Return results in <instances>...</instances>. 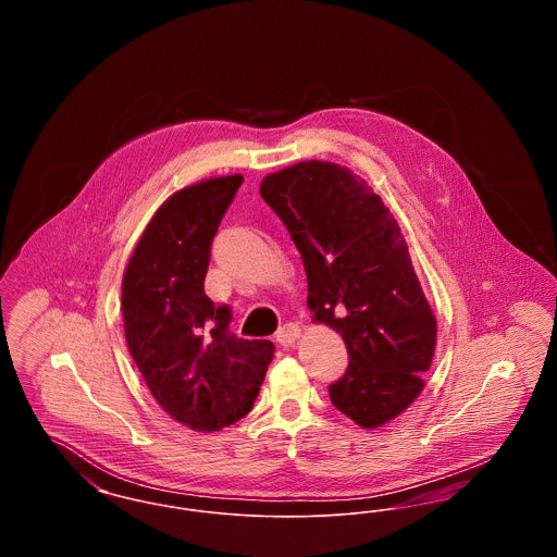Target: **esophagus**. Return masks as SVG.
<instances>
[{
    "label": "esophagus",
    "mask_w": 557,
    "mask_h": 557,
    "mask_svg": "<svg viewBox=\"0 0 557 557\" xmlns=\"http://www.w3.org/2000/svg\"><path fill=\"white\" fill-rule=\"evenodd\" d=\"M300 336V327L296 323H286L275 332V343L280 346H290Z\"/></svg>",
    "instance_id": "obj_1"
}]
</instances>
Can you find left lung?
I'll return each mask as SVG.
<instances>
[{
	"mask_svg": "<svg viewBox=\"0 0 557 557\" xmlns=\"http://www.w3.org/2000/svg\"><path fill=\"white\" fill-rule=\"evenodd\" d=\"M261 196L302 257L315 321L345 341L348 368L327 386L332 405L361 428L391 422L422 393L436 343L395 216L366 180L321 160L267 175Z\"/></svg>",
	"mask_w": 557,
	"mask_h": 557,
	"instance_id": "left-lung-1",
	"label": "left lung"
}]
</instances>
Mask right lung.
<instances>
[{"mask_svg": "<svg viewBox=\"0 0 557 557\" xmlns=\"http://www.w3.org/2000/svg\"><path fill=\"white\" fill-rule=\"evenodd\" d=\"M242 177L173 194L133 250L123 277L125 336L137 370L177 422L212 432L242 420L259 395L275 346L230 330L232 309L205 292L219 223Z\"/></svg>", "mask_w": 557, "mask_h": 557, "instance_id": "right-lung-1", "label": "right lung"}]
</instances>
